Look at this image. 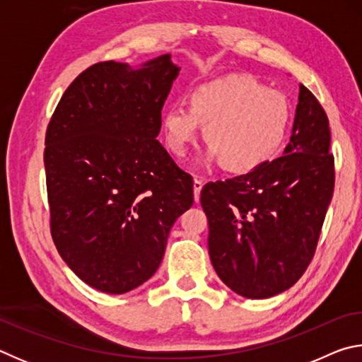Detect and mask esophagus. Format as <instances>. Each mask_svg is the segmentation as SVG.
Returning <instances> with one entry per match:
<instances>
[{
	"label": "esophagus",
	"mask_w": 362,
	"mask_h": 362,
	"mask_svg": "<svg viewBox=\"0 0 362 362\" xmlns=\"http://www.w3.org/2000/svg\"><path fill=\"white\" fill-rule=\"evenodd\" d=\"M204 182L199 179V177H196L194 182H193V189H194V201H199V193L201 189H203Z\"/></svg>",
	"instance_id": "34e87169"
}]
</instances>
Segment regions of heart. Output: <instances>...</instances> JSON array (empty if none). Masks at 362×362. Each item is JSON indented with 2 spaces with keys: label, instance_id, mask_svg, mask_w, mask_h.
<instances>
[{
  "label": "heart",
  "instance_id": "b5f03b06",
  "mask_svg": "<svg viewBox=\"0 0 362 362\" xmlns=\"http://www.w3.org/2000/svg\"><path fill=\"white\" fill-rule=\"evenodd\" d=\"M291 116L283 93L252 76L230 75L196 86L189 105L177 102L164 108L161 126L169 150L183 156L206 122L207 158H218L231 173H249L278 155Z\"/></svg>",
  "mask_w": 362,
  "mask_h": 362
}]
</instances>
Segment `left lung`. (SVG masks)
Returning <instances> with one entry per match:
<instances>
[{
  "mask_svg": "<svg viewBox=\"0 0 362 362\" xmlns=\"http://www.w3.org/2000/svg\"><path fill=\"white\" fill-rule=\"evenodd\" d=\"M329 145L327 115L300 84L284 155L201 189L212 267L233 292L268 298L302 278L315 257L334 193Z\"/></svg>",
  "mask_w": 362,
  "mask_h": 362,
  "instance_id": "1",
  "label": "left lung"
}]
</instances>
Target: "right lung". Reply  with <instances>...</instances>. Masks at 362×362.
I'll return each instance as SVG.
<instances>
[{
	"label": "right lung",
	"mask_w": 362,
	"mask_h": 362,
	"mask_svg": "<svg viewBox=\"0 0 362 362\" xmlns=\"http://www.w3.org/2000/svg\"><path fill=\"white\" fill-rule=\"evenodd\" d=\"M179 66L99 62L75 78L46 131L49 226L86 284L124 293L150 279L169 231L193 206V177L156 140Z\"/></svg>",
	"instance_id": "obj_1"
}]
</instances>
